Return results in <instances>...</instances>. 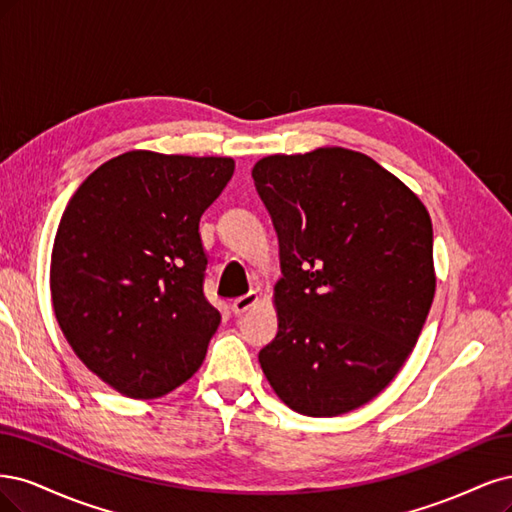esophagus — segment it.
Segmentation results:
<instances>
[{
	"instance_id": "34e87169",
	"label": "esophagus",
	"mask_w": 512,
	"mask_h": 512,
	"mask_svg": "<svg viewBox=\"0 0 512 512\" xmlns=\"http://www.w3.org/2000/svg\"><path fill=\"white\" fill-rule=\"evenodd\" d=\"M257 293L255 291H249L246 295H242V298H236L232 302V310L236 312V315H242V312H246L249 308H253L257 304Z\"/></svg>"
}]
</instances>
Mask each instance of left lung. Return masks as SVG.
I'll use <instances>...</instances> for the list:
<instances>
[{
    "instance_id": "1",
    "label": "left lung",
    "mask_w": 512,
    "mask_h": 512,
    "mask_svg": "<svg viewBox=\"0 0 512 512\" xmlns=\"http://www.w3.org/2000/svg\"><path fill=\"white\" fill-rule=\"evenodd\" d=\"M253 180L283 268L261 370L300 415H344L417 344L436 291L430 214L402 180L340 146L263 157Z\"/></svg>"
}]
</instances>
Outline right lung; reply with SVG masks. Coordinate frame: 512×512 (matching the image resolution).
<instances>
[{"label": "right lung", "mask_w": 512, "mask_h": 512, "mask_svg": "<svg viewBox=\"0 0 512 512\" xmlns=\"http://www.w3.org/2000/svg\"><path fill=\"white\" fill-rule=\"evenodd\" d=\"M234 168L229 157L129 151L65 206L55 317L82 364L127 398H161L202 366L221 315L204 295L200 219Z\"/></svg>", "instance_id": "right-lung-1"}]
</instances>
